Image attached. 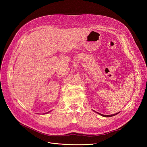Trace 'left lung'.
Returning a JSON list of instances; mask_svg holds the SVG:
<instances>
[{"mask_svg": "<svg viewBox=\"0 0 147 147\" xmlns=\"http://www.w3.org/2000/svg\"><path fill=\"white\" fill-rule=\"evenodd\" d=\"M98 113V114L100 115H101V116L104 117H112L115 116V115H117L118 113H119V112H118V113H115V114H113V115H102V114L99 113Z\"/></svg>", "mask_w": 147, "mask_h": 147, "instance_id": "1", "label": "left lung"}]
</instances>
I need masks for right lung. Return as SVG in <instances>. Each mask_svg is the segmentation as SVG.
Masks as SVG:
<instances>
[{
    "instance_id": "right-lung-1",
    "label": "right lung",
    "mask_w": 147,
    "mask_h": 147,
    "mask_svg": "<svg viewBox=\"0 0 147 147\" xmlns=\"http://www.w3.org/2000/svg\"><path fill=\"white\" fill-rule=\"evenodd\" d=\"M49 113V112H47V113Z\"/></svg>"
}]
</instances>
